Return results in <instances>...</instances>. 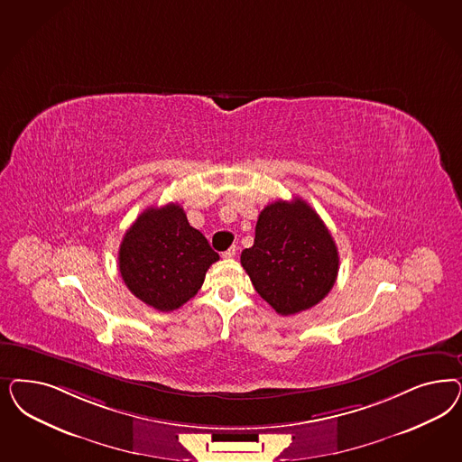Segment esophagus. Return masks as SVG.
I'll list each match as a JSON object with an SVG mask.
<instances>
[{"mask_svg": "<svg viewBox=\"0 0 462 462\" xmlns=\"http://www.w3.org/2000/svg\"><path fill=\"white\" fill-rule=\"evenodd\" d=\"M236 252H238V248H236V246H231L229 250H226V252H224L223 258H226V260H231V258H235Z\"/></svg>", "mask_w": 462, "mask_h": 462, "instance_id": "1", "label": "esophagus"}]
</instances>
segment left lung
<instances>
[{"instance_id": "1", "label": "left lung", "mask_w": 462, "mask_h": 462, "mask_svg": "<svg viewBox=\"0 0 462 462\" xmlns=\"http://www.w3.org/2000/svg\"><path fill=\"white\" fill-rule=\"evenodd\" d=\"M338 263L327 226L299 197L268 204L258 216L254 246L241 254L254 291L282 316L306 311L325 299Z\"/></svg>"}]
</instances>
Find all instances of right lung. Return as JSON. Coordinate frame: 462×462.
I'll list each match as a JSON object with an SVG mask.
<instances>
[{
    "label": "right lung",
    "mask_w": 462,
    "mask_h": 462,
    "mask_svg": "<svg viewBox=\"0 0 462 462\" xmlns=\"http://www.w3.org/2000/svg\"><path fill=\"white\" fill-rule=\"evenodd\" d=\"M219 260L179 204L148 208L120 243V275L127 289L158 311L179 310L202 287Z\"/></svg>",
    "instance_id": "add662e5"
}]
</instances>
